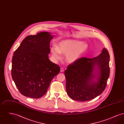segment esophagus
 Segmentation results:
<instances>
[{"instance_id": "1", "label": "esophagus", "mask_w": 124, "mask_h": 124, "mask_svg": "<svg viewBox=\"0 0 124 124\" xmlns=\"http://www.w3.org/2000/svg\"><path fill=\"white\" fill-rule=\"evenodd\" d=\"M64 71V69L63 68V67H61L60 68V71L61 72H63Z\"/></svg>"}]
</instances>
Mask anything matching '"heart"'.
Segmentation results:
<instances>
[{
	"instance_id": "heart-1",
	"label": "heart",
	"mask_w": 124,
	"mask_h": 124,
	"mask_svg": "<svg viewBox=\"0 0 124 124\" xmlns=\"http://www.w3.org/2000/svg\"><path fill=\"white\" fill-rule=\"evenodd\" d=\"M88 48V45L81 42L65 40L61 42L58 46L51 48L52 58L55 61L61 59V54L65 55V59L69 63H73L78 59Z\"/></svg>"
}]
</instances>
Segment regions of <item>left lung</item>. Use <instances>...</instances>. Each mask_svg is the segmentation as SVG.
Returning <instances> with one entry per match:
<instances>
[{
    "label": "left lung",
    "mask_w": 124,
    "mask_h": 124,
    "mask_svg": "<svg viewBox=\"0 0 124 124\" xmlns=\"http://www.w3.org/2000/svg\"><path fill=\"white\" fill-rule=\"evenodd\" d=\"M109 60V53L104 48L97 57L92 59L82 57L67 66L65 71L66 90L72 100L89 101L103 92L110 75ZM95 66L99 69V77L93 82L96 76L93 73Z\"/></svg>",
    "instance_id": "obj_1"
}]
</instances>
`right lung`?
<instances>
[{"label":"right lung","instance_id":"1","mask_svg":"<svg viewBox=\"0 0 124 124\" xmlns=\"http://www.w3.org/2000/svg\"><path fill=\"white\" fill-rule=\"evenodd\" d=\"M53 37L48 32L28 36L13 53L12 78L20 93L26 97H42L59 73V66L48 58Z\"/></svg>","mask_w":124,"mask_h":124}]
</instances>
